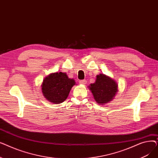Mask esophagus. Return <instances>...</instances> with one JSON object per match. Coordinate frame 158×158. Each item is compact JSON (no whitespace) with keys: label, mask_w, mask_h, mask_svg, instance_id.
I'll return each instance as SVG.
<instances>
[{"label":"esophagus","mask_w":158,"mask_h":158,"mask_svg":"<svg viewBox=\"0 0 158 158\" xmlns=\"http://www.w3.org/2000/svg\"><path fill=\"white\" fill-rule=\"evenodd\" d=\"M79 83L81 85H86L87 83V81L84 79V80H79Z\"/></svg>","instance_id":"esophagus-1"}]
</instances>
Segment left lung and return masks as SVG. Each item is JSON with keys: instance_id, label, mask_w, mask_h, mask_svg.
I'll return each instance as SVG.
<instances>
[{"instance_id": "obj_1", "label": "left lung", "mask_w": 158, "mask_h": 158, "mask_svg": "<svg viewBox=\"0 0 158 158\" xmlns=\"http://www.w3.org/2000/svg\"><path fill=\"white\" fill-rule=\"evenodd\" d=\"M89 89L96 102L103 105L113 100L118 92V85L110 77L101 73L97 76L95 83L90 84Z\"/></svg>"}]
</instances>
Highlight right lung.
<instances>
[{"mask_svg": "<svg viewBox=\"0 0 158 158\" xmlns=\"http://www.w3.org/2000/svg\"><path fill=\"white\" fill-rule=\"evenodd\" d=\"M75 85V80L69 78L66 73H52L43 81L41 92L49 102L57 104L62 103L67 98Z\"/></svg>", "mask_w": 158, "mask_h": 158, "instance_id": "right-lung-1", "label": "right lung"}]
</instances>
